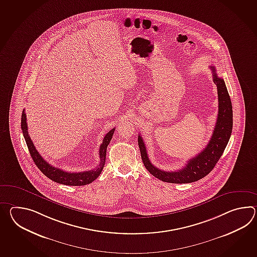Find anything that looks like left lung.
Masks as SVG:
<instances>
[{
  "mask_svg": "<svg viewBox=\"0 0 257 257\" xmlns=\"http://www.w3.org/2000/svg\"><path fill=\"white\" fill-rule=\"evenodd\" d=\"M210 69L213 73V81L217 88L218 114L210 141L199 154L189 160L187 164L182 170L177 171H161L150 162L142 137L138 136V146L144 165L153 176L160 179L162 182L194 183L205 177L214 169L228 145L233 124L232 105L224 80L217 76L215 66H210Z\"/></svg>",
  "mask_w": 257,
  "mask_h": 257,
  "instance_id": "8db88e82",
  "label": "left lung"
}]
</instances>
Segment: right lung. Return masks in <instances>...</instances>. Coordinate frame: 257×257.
<instances>
[{"instance_id": "add662e5", "label": "right lung", "mask_w": 257, "mask_h": 257, "mask_svg": "<svg viewBox=\"0 0 257 257\" xmlns=\"http://www.w3.org/2000/svg\"><path fill=\"white\" fill-rule=\"evenodd\" d=\"M21 129L23 132L24 137H25V140L27 143V146L29 148L31 158L34 161L35 164L40 169V171L45 175L46 177L51 179L53 182L64 184V185H71V186H81V185H86L88 183H91L100 175L104 164H105V160H106L107 147L112 138L115 130V128L111 129L103 138L102 144L99 147L100 161H99V164L97 165V169L83 171V172L82 171L81 172H67V171H63L61 169H58V168H55L51 164H49L38 152V150L35 148L34 144L29 137L28 123H27V115L25 113V109L22 112V117H21Z\"/></svg>"}]
</instances>
